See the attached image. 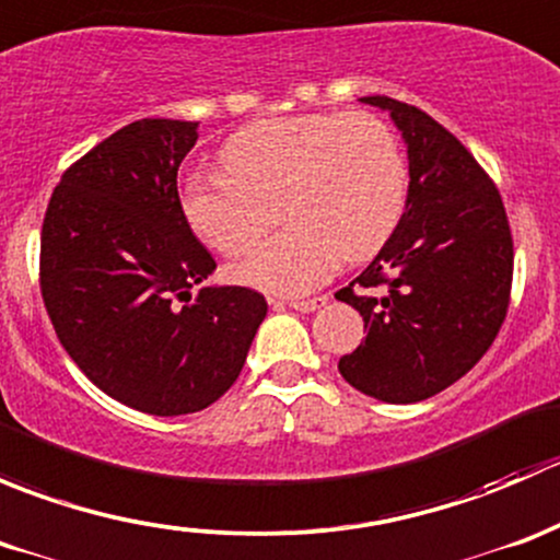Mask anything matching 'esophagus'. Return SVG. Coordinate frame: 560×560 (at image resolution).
Here are the masks:
<instances>
[{
  "label": "esophagus",
  "mask_w": 560,
  "mask_h": 560,
  "mask_svg": "<svg viewBox=\"0 0 560 560\" xmlns=\"http://www.w3.org/2000/svg\"><path fill=\"white\" fill-rule=\"evenodd\" d=\"M325 303H327V298L319 295V298H308V301H287V306L295 308V312H301V314H312V312H316V308L325 306Z\"/></svg>",
  "instance_id": "obj_1"
}]
</instances>
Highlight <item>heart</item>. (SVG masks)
Here are the masks:
<instances>
[{"label": "heart", "instance_id": "b5f03b06", "mask_svg": "<svg viewBox=\"0 0 560 560\" xmlns=\"http://www.w3.org/2000/svg\"><path fill=\"white\" fill-rule=\"evenodd\" d=\"M224 173H195L180 191L189 228L224 257H241L273 222L287 224L238 268L241 281L303 295L341 257L380 252L406 206V160L371 113H301L254 121L222 145Z\"/></svg>", "mask_w": 560, "mask_h": 560}]
</instances>
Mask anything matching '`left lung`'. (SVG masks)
I'll return each mask as SVG.
<instances>
[{"label": "left lung", "mask_w": 560, "mask_h": 560, "mask_svg": "<svg viewBox=\"0 0 560 560\" xmlns=\"http://www.w3.org/2000/svg\"><path fill=\"white\" fill-rule=\"evenodd\" d=\"M360 103L387 110L404 135L409 195L374 262L336 295L369 330L338 371L371 398L417 404L468 374L499 336L510 308L512 233L499 189L453 132L398 100Z\"/></svg>", "instance_id": "left-lung-1"}]
</instances>
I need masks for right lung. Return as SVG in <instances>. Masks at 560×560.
Returning a JSON list of instances; mask_svg holds the SVG:
<instances>
[{
	"label": "right lung",
	"instance_id": "obj_1",
	"mask_svg": "<svg viewBox=\"0 0 560 560\" xmlns=\"http://www.w3.org/2000/svg\"><path fill=\"white\" fill-rule=\"evenodd\" d=\"M195 143L197 121L121 127L61 175L39 238V290L61 347L103 393L156 417L222 398L268 314L246 287L191 298L217 270L178 200Z\"/></svg>",
	"mask_w": 560,
	"mask_h": 560
}]
</instances>
